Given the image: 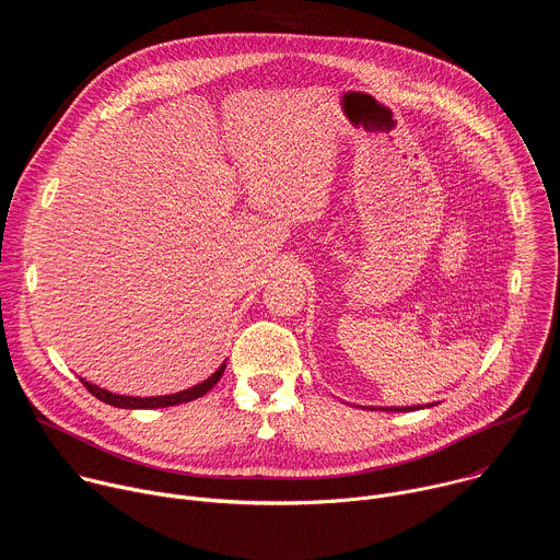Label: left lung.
<instances>
[{"instance_id":"8db88e82","label":"left lung","mask_w":560,"mask_h":560,"mask_svg":"<svg viewBox=\"0 0 560 560\" xmlns=\"http://www.w3.org/2000/svg\"><path fill=\"white\" fill-rule=\"evenodd\" d=\"M425 408H428V406H425ZM385 410H389V412H392V410H394V412H412V410H419V408L415 406V408H385Z\"/></svg>"}]
</instances>
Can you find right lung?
I'll return each instance as SVG.
<instances>
[{"mask_svg": "<svg viewBox=\"0 0 560 560\" xmlns=\"http://www.w3.org/2000/svg\"><path fill=\"white\" fill-rule=\"evenodd\" d=\"M223 370H225V363H223L212 376H208L206 381H201V383H197L195 387H188V389H184V392L166 394V396H143V398H141V396L113 394V392L102 389V387H97V385H93V383H89V381H84V378H79V381H82V383L86 385V389H89L93 396H97L100 401H104V404H108V406L126 408V410H152V408H168V406H179V404L195 401V398L203 396L206 392H210V389L217 385V381L221 378Z\"/></svg>", "mask_w": 560, "mask_h": 560, "instance_id": "add662e5", "label": "right lung"}]
</instances>
